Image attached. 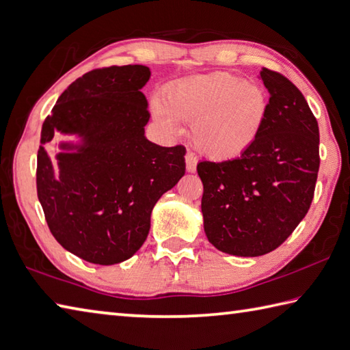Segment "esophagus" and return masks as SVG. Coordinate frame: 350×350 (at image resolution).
Listing matches in <instances>:
<instances>
[{
  "mask_svg": "<svg viewBox=\"0 0 350 350\" xmlns=\"http://www.w3.org/2000/svg\"><path fill=\"white\" fill-rule=\"evenodd\" d=\"M186 169L187 172H195L196 170V157L193 152H186Z\"/></svg>",
  "mask_w": 350,
  "mask_h": 350,
  "instance_id": "obj_1",
  "label": "esophagus"
}]
</instances>
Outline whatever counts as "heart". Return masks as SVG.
I'll list each match as a JSON object with an SVG mask.
<instances>
[{"label": "heart", "mask_w": 350, "mask_h": 350, "mask_svg": "<svg viewBox=\"0 0 350 350\" xmlns=\"http://www.w3.org/2000/svg\"><path fill=\"white\" fill-rule=\"evenodd\" d=\"M267 108L259 85L219 71L170 85L164 103H155V116L169 131H176V120L193 122L192 138L202 154L234 160L259 138Z\"/></svg>", "instance_id": "heart-1"}]
</instances>
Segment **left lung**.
Segmentation results:
<instances>
[{
  "label": "left lung",
  "instance_id": "8db88e82",
  "mask_svg": "<svg viewBox=\"0 0 350 350\" xmlns=\"http://www.w3.org/2000/svg\"><path fill=\"white\" fill-rule=\"evenodd\" d=\"M267 117L256 143L227 161H200L201 210L210 243L222 253L254 257L285 242L311 207L320 167L317 118L300 90L262 68Z\"/></svg>",
  "mask_w": 350,
  "mask_h": 350
}]
</instances>
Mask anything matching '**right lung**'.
<instances>
[{"instance_id": "obj_1", "label": "right lung", "mask_w": 350, "mask_h": 350, "mask_svg": "<svg viewBox=\"0 0 350 350\" xmlns=\"http://www.w3.org/2000/svg\"><path fill=\"white\" fill-rule=\"evenodd\" d=\"M149 77L144 65L91 70L42 123L36 190L45 221L65 250L97 265L140 250L155 202L186 172L183 144L163 148L144 137L150 114L140 90ZM56 130L85 140L77 153L59 154L57 168L44 148Z\"/></svg>"}]
</instances>
